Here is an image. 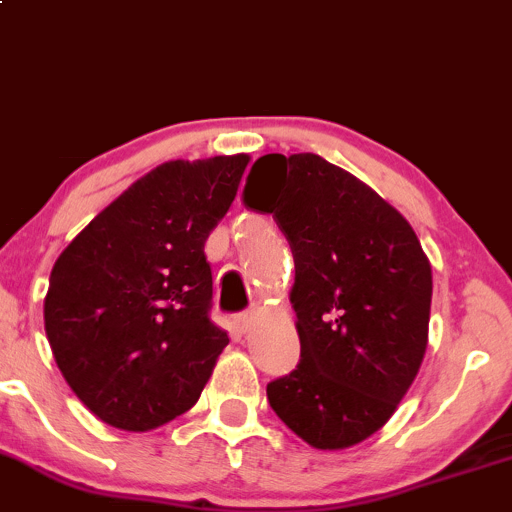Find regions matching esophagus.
I'll list each match as a JSON object with an SVG mask.
<instances>
[{
    "instance_id": "esophagus-1",
    "label": "esophagus",
    "mask_w": 512,
    "mask_h": 512,
    "mask_svg": "<svg viewBox=\"0 0 512 512\" xmlns=\"http://www.w3.org/2000/svg\"><path fill=\"white\" fill-rule=\"evenodd\" d=\"M256 314H258V307H251V309H246V312L237 314V317H234V324H237V329H239L241 333H244V331H249L251 321L256 319Z\"/></svg>"
}]
</instances>
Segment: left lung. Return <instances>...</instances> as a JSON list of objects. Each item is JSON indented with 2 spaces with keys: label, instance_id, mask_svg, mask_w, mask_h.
<instances>
[{
  "label": "left lung",
  "instance_id": "8db88e82",
  "mask_svg": "<svg viewBox=\"0 0 512 512\" xmlns=\"http://www.w3.org/2000/svg\"><path fill=\"white\" fill-rule=\"evenodd\" d=\"M244 205L273 215L295 256L300 363L268 384V404L317 450L358 445L392 418L426 355L433 273L421 241L319 154L256 159Z\"/></svg>",
  "mask_w": 512,
  "mask_h": 512
}]
</instances>
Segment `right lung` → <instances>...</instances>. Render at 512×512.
Wrapping results in <instances>:
<instances>
[{"label": "right lung", "instance_id": "1", "mask_svg": "<svg viewBox=\"0 0 512 512\" xmlns=\"http://www.w3.org/2000/svg\"><path fill=\"white\" fill-rule=\"evenodd\" d=\"M249 157L166 162L135 181L62 251L45 333L72 392L132 433L186 413L229 338L212 324L205 239Z\"/></svg>", "mask_w": 512, "mask_h": 512}]
</instances>
